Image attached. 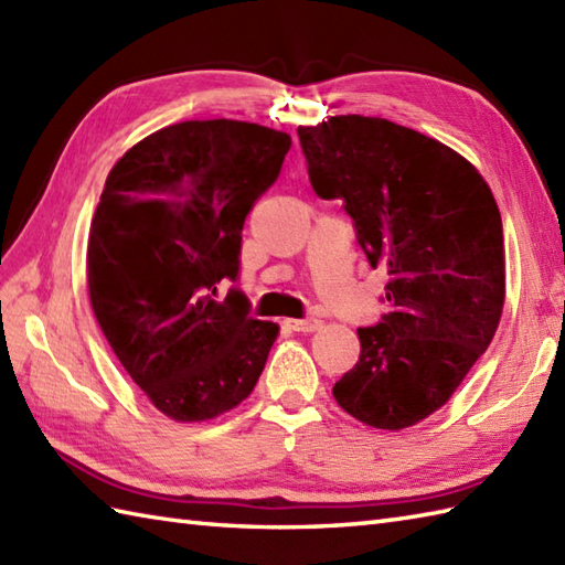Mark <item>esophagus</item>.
Instances as JSON below:
<instances>
[{
  "mask_svg": "<svg viewBox=\"0 0 565 565\" xmlns=\"http://www.w3.org/2000/svg\"><path fill=\"white\" fill-rule=\"evenodd\" d=\"M286 326L296 332H316L322 328V320L318 318H303V320H286Z\"/></svg>",
  "mask_w": 565,
  "mask_h": 565,
  "instance_id": "esophagus-1",
  "label": "esophagus"
}]
</instances>
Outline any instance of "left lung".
Listing matches in <instances>:
<instances>
[{
	"instance_id": "1",
	"label": "left lung",
	"mask_w": 565,
	"mask_h": 565,
	"mask_svg": "<svg viewBox=\"0 0 565 565\" xmlns=\"http://www.w3.org/2000/svg\"><path fill=\"white\" fill-rule=\"evenodd\" d=\"M308 177L342 199L371 267L388 271V313L359 328L362 354L334 383L344 413L376 429L423 423L493 342L505 245L481 172L444 142L376 116L298 126Z\"/></svg>"
}]
</instances>
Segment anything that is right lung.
<instances>
[{
    "label": "right lung",
    "mask_w": 565,
    "mask_h": 565,
    "mask_svg": "<svg viewBox=\"0 0 565 565\" xmlns=\"http://www.w3.org/2000/svg\"><path fill=\"white\" fill-rule=\"evenodd\" d=\"M291 136L213 118L154 130L118 160L87 243L92 310L118 362L174 423H206L255 388L279 326L243 294V225L281 172Z\"/></svg>",
    "instance_id": "obj_1"
}]
</instances>
